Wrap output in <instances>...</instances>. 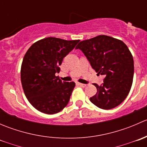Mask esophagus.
I'll return each mask as SVG.
<instances>
[{
    "label": "esophagus",
    "mask_w": 147,
    "mask_h": 147,
    "mask_svg": "<svg viewBox=\"0 0 147 147\" xmlns=\"http://www.w3.org/2000/svg\"><path fill=\"white\" fill-rule=\"evenodd\" d=\"M77 84H78V85L80 86V87H86V84H82V83H80V82H78V83H77Z\"/></svg>",
    "instance_id": "obj_1"
}]
</instances>
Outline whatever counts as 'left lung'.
Returning a JSON list of instances; mask_svg holds the SVG:
<instances>
[{"mask_svg":"<svg viewBox=\"0 0 147 147\" xmlns=\"http://www.w3.org/2000/svg\"><path fill=\"white\" fill-rule=\"evenodd\" d=\"M80 49L98 75H105L104 82L90 97L99 108L110 109L119 105L128 95L134 77V60L127 46L120 40L101 35L81 41Z\"/></svg>","mask_w":147,"mask_h":147,"instance_id":"obj_1","label":"left lung"}]
</instances>
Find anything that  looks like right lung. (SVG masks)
Instances as JSON below:
<instances>
[{"label":"right lung","instance_id":"add662e5","mask_svg":"<svg viewBox=\"0 0 147 147\" xmlns=\"http://www.w3.org/2000/svg\"><path fill=\"white\" fill-rule=\"evenodd\" d=\"M79 41L49 37L37 41L26 52L20 69L22 86L28 101L40 112L56 114L69 102L75 83L63 82L55 73Z\"/></svg>","mask_w":147,"mask_h":147}]
</instances>
